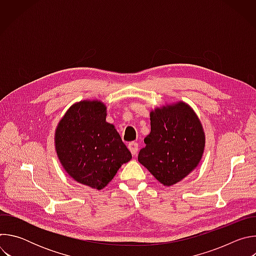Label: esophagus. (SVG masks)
Instances as JSON below:
<instances>
[{"mask_svg":"<svg viewBox=\"0 0 256 256\" xmlns=\"http://www.w3.org/2000/svg\"><path fill=\"white\" fill-rule=\"evenodd\" d=\"M128 149H130V153H132L134 156H136V155L138 154V144H136V142H130V144H128Z\"/></svg>","mask_w":256,"mask_h":256,"instance_id":"obj_1","label":"esophagus"}]
</instances>
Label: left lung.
<instances>
[{"mask_svg":"<svg viewBox=\"0 0 256 256\" xmlns=\"http://www.w3.org/2000/svg\"><path fill=\"white\" fill-rule=\"evenodd\" d=\"M151 132L138 162L164 186L186 178L200 164L206 144L202 124L186 102L156 107L150 112Z\"/></svg>","mask_w":256,"mask_h":256,"instance_id":"left-lung-1","label":"left lung"}]
</instances>
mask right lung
I'll list each match as a JSON object with an SVG mask.
<instances>
[{
	"label": "right lung",
	"instance_id": "obj_1",
	"mask_svg": "<svg viewBox=\"0 0 256 256\" xmlns=\"http://www.w3.org/2000/svg\"><path fill=\"white\" fill-rule=\"evenodd\" d=\"M107 107L100 100L72 104L54 134L58 158L70 178L101 190L132 154L114 126L106 122Z\"/></svg>",
	"mask_w": 256,
	"mask_h": 256
}]
</instances>
